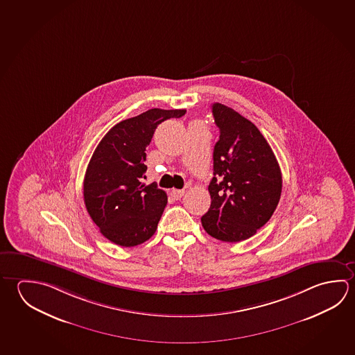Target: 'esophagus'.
I'll return each mask as SVG.
<instances>
[{"instance_id":"34e87169","label":"esophagus","mask_w":355,"mask_h":355,"mask_svg":"<svg viewBox=\"0 0 355 355\" xmlns=\"http://www.w3.org/2000/svg\"><path fill=\"white\" fill-rule=\"evenodd\" d=\"M183 194H184V189H172L171 191V196L175 199L182 198Z\"/></svg>"}]
</instances>
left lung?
Segmentation results:
<instances>
[{
  "label": "left lung",
  "mask_w": 355,
  "mask_h": 355,
  "mask_svg": "<svg viewBox=\"0 0 355 355\" xmlns=\"http://www.w3.org/2000/svg\"><path fill=\"white\" fill-rule=\"evenodd\" d=\"M219 139L213 150L211 207L202 225L222 242H241L267 223L279 203L282 172L273 150L249 119L222 103L211 106Z\"/></svg>",
  "instance_id": "1"
}]
</instances>
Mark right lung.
Segmentation results:
<instances>
[{
	"label": "right lung",
	"instance_id": "1",
	"mask_svg": "<svg viewBox=\"0 0 355 355\" xmlns=\"http://www.w3.org/2000/svg\"><path fill=\"white\" fill-rule=\"evenodd\" d=\"M186 110L152 108L113 125L94 150L83 180L89 217L108 241L135 247L148 241L167 205L156 183L146 186V148L157 125Z\"/></svg>",
	"mask_w": 355,
	"mask_h": 355
}]
</instances>
